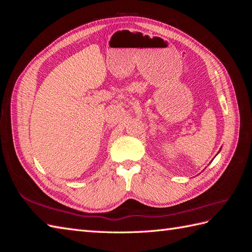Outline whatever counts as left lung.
Here are the masks:
<instances>
[{
    "label": "left lung",
    "mask_w": 252,
    "mask_h": 252,
    "mask_svg": "<svg viewBox=\"0 0 252 252\" xmlns=\"http://www.w3.org/2000/svg\"><path fill=\"white\" fill-rule=\"evenodd\" d=\"M220 151H219V152H220Z\"/></svg>",
    "instance_id": "8db88e82"
}]
</instances>
